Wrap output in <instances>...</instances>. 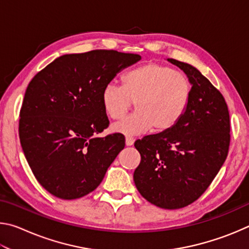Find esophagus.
<instances>
[{"instance_id":"obj_1","label":"esophagus","mask_w":249,"mask_h":249,"mask_svg":"<svg viewBox=\"0 0 249 249\" xmlns=\"http://www.w3.org/2000/svg\"><path fill=\"white\" fill-rule=\"evenodd\" d=\"M134 142H135V140H134L133 137L126 136V138H125V144H126V146H132V145L134 144Z\"/></svg>"}]
</instances>
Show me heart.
Here are the masks:
<instances>
[{"instance_id":"1","label":"heart","mask_w":249,"mask_h":249,"mask_svg":"<svg viewBox=\"0 0 249 249\" xmlns=\"http://www.w3.org/2000/svg\"><path fill=\"white\" fill-rule=\"evenodd\" d=\"M191 98L190 80L172 67L158 62L128 70L122 77V86L107 83L101 92L104 113L111 120L122 119L135 103L136 112L112 127L125 135L171 129L184 116Z\"/></svg>"}]
</instances>
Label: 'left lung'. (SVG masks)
<instances>
[{
	"label": "left lung",
	"instance_id": "left-lung-1",
	"mask_svg": "<svg viewBox=\"0 0 249 249\" xmlns=\"http://www.w3.org/2000/svg\"><path fill=\"white\" fill-rule=\"evenodd\" d=\"M168 61L188 75L191 102L175 127L135 142L142 159L134 182L150 203L174 210L199 199L215 178L229 154L231 123L224 96L199 70Z\"/></svg>",
	"mask_w": 249,
	"mask_h": 249
}]
</instances>
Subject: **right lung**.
I'll return each mask as SVG.
<instances>
[{
    "instance_id": "obj_1",
    "label": "right lung",
    "mask_w": 249,
    "mask_h": 249,
    "mask_svg": "<svg viewBox=\"0 0 249 249\" xmlns=\"http://www.w3.org/2000/svg\"><path fill=\"white\" fill-rule=\"evenodd\" d=\"M136 53L96 49L57 58L29 82L19 112L20 145L37 181L53 196L73 200L102 182L125 147L108 127L101 92Z\"/></svg>"
}]
</instances>
